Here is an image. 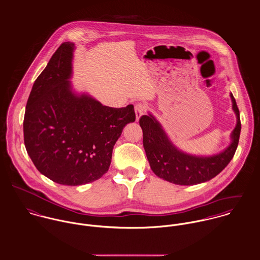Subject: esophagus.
Returning a JSON list of instances; mask_svg holds the SVG:
<instances>
[{
    "instance_id": "34e87169",
    "label": "esophagus",
    "mask_w": 260,
    "mask_h": 260,
    "mask_svg": "<svg viewBox=\"0 0 260 260\" xmlns=\"http://www.w3.org/2000/svg\"><path fill=\"white\" fill-rule=\"evenodd\" d=\"M146 110L145 105L143 104H136L135 105V115H136V121H139V119L141 118V116L144 115Z\"/></svg>"
}]
</instances>
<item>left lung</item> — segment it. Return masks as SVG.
Listing matches in <instances>:
<instances>
[{"label":"left lung","mask_w":260,"mask_h":260,"mask_svg":"<svg viewBox=\"0 0 260 260\" xmlns=\"http://www.w3.org/2000/svg\"><path fill=\"white\" fill-rule=\"evenodd\" d=\"M236 126L230 135V144L221 152L209 155H193L180 150L170 140L160 122L149 112L140 118L143 146L150 167L156 176L177 185H195L209 181L228 165L237 148L241 123L236 101L230 93Z\"/></svg>","instance_id":"obj_1"}]
</instances>
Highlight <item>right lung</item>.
I'll list each match as a JSON object with an SVG mask.
<instances>
[{"label": "right lung", "instance_id": "add662e5", "mask_svg": "<svg viewBox=\"0 0 260 260\" xmlns=\"http://www.w3.org/2000/svg\"><path fill=\"white\" fill-rule=\"evenodd\" d=\"M75 44L63 43L39 75L24 117L25 147L41 174L62 185L91 183L111 164L113 147L124 127L135 121L134 106H103L77 93Z\"/></svg>", "mask_w": 260, "mask_h": 260}]
</instances>
